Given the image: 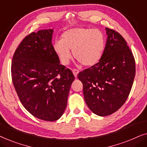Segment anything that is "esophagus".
<instances>
[{"mask_svg": "<svg viewBox=\"0 0 147 147\" xmlns=\"http://www.w3.org/2000/svg\"><path fill=\"white\" fill-rule=\"evenodd\" d=\"M72 72H73L74 76H75V77L76 78L78 76V73H79V71H78V70L76 69H74L73 70H72Z\"/></svg>", "mask_w": 147, "mask_h": 147, "instance_id": "esophagus-1", "label": "esophagus"}]
</instances>
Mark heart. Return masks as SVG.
Segmentation results:
<instances>
[{"instance_id":"obj_1","label":"heart","mask_w":147,"mask_h":147,"mask_svg":"<svg viewBox=\"0 0 147 147\" xmlns=\"http://www.w3.org/2000/svg\"><path fill=\"white\" fill-rule=\"evenodd\" d=\"M106 46V37L97 29L76 27L62 34L61 41H56L53 50L63 65L69 63L72 55L86 67L96 65L101 59Z\"/></svg>"}]
</instances>
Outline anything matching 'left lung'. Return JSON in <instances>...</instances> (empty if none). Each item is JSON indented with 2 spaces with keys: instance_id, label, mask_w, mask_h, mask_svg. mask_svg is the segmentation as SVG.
Returning a JSON list of instances; mask_svg holds the SVG:
<instances>
[{
  "instance_id": "8db88e82",
  "label": "left lung",
  "mask_w": 147,
  "mask_h": 147,
  "mask_svg": "<svg viewBox=\"0 0 147 147\" xmlns=\"http://www.w3.org/2000/svg\"><path fill=\"white\" fill-rule=\"evenodd\" d=\"M106 30L108 37L101 59L78 75L86 104L100 116L110 115L123 105L136 72L135 60L126 41L114 30Z\"/></svg>"
}]
</instances>
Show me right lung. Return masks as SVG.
Wrapping results in <instances>:
<instances>
[{
    "mask_svg": "<svg viewBox=\"0 0 147 147\" xmlns=\"http://www.w3.org/2000/svg\"><path fill=\"white\" fill-rule=\"evenodd\" d=\"M53 29L24 38L11 64V76L20 101L39 119L53 122L63 115L75 77L60 64L52 45Z\"/></svg>",
    "mask_w": 147,
    "mask_h": 147,
    "instance_id": "1",
    "label": "right lung"
}]
</instances>
